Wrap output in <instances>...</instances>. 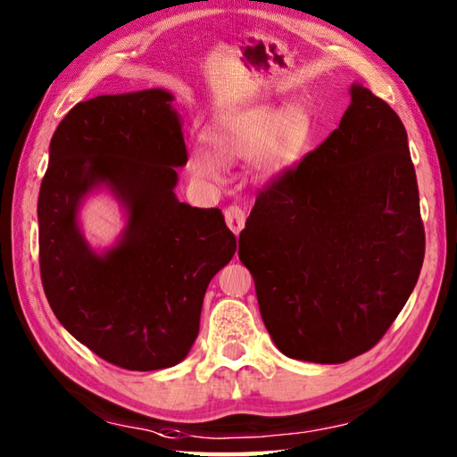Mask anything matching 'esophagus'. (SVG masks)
<instances>
[{"label":"esophagus","instance_id":"esophagus-1","mask_svg":"<svg viewBox=\"0 0 457 457\" xmlns=\"http://www.w3.org/2000/svg\"><path fill=\"white\" fill-rule=\"evenodd\" d=\"M223 215H226L228 228L237 236L239 231H242L244 226H245V212L239 205H229V207H226V212H223Z\"/></svg>","mask_w":457,"mask_h":457}]
</instances>
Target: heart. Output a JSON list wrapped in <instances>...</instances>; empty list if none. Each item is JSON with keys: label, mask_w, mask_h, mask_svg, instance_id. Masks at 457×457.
<instances>
[{"label": "heart", "mask_w": 457, "mask_h": 457, "mask_svg": "<svg viewBox=\"0 0 457 457\" xmlns=\"http://www.w3.org/2000/svg\"><path fill=\"white\" fill-rule=\"evenodd\" d=\"M315 134L312 113L300 104L281 110L257 105L223 115L205 129V142L189 149L187 168L205 184H220L226 163L255 157V170L265 179H278L295 168Z\"/></svg>", "instance_id": "heart-1"}]
</instances>
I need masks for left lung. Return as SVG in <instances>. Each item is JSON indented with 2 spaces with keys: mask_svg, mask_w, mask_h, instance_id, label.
<instances>
[{
  "mask_svg": "<svg viewBox=\"0 0 457 457\" xmlns=\"http://www.w3.org/2000/svg\"><path fill=\"white\" fill-rule=\"evenodd\" d=\"M339 128L260 192L239 260L287 358L344 363L376 345L418 284L426 253L408 134L361 84Z\"/></svg>",
  "mask_w": 457,
  "mask_h": 457,
  "instance_id": "1",
  "label": "left lung"
}]
</instances>
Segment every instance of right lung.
<instances>
[{"mask_svg": "<svg viewBox=\"0 0 457 457\" xmlns=\"http://www.w3.org/2000/svg\"><path fill=\"white\" fill-rule=\"evenodd\" d=\"M168 89L97 96L57 126L39 187V270L49 305L99 358L131 371L171 368L200 331L205 289L236 253L218 207L176 197L187 163ZM99 188L127 213L112 248L80 234L79 210Z\"/></svg>", "mask_w": 457, "mask_h": 457, "instance_id": "1", "label": "right lung"}]
</instances>
